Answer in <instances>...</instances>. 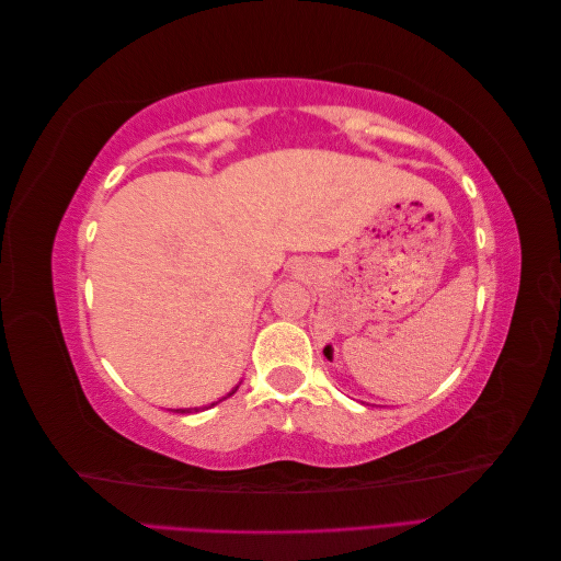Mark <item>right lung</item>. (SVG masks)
Listing matches in <instances>:
<instances>
[{"label": "right lung", "instance_id": "right-lung-1", "mask_svg": "<svg viewBox=\"0 0 561 561\" xmlns=\"http://www.w3.org/2000/svg\"><path fill=\"white\" fill-rule=\"evenodd\" d=\"M236 390H239V386H236V388H231L229 390V393L222 398V400H227L229 396H233L236 393ZM219 402V400H217ZM217 402H213V404H208V407H215ZM208 407H184V410H175V412H180V414H192V412H201V410H208Z\"/></svg>", "mask_w": 561, "mask_h": 561}]
</instances>
